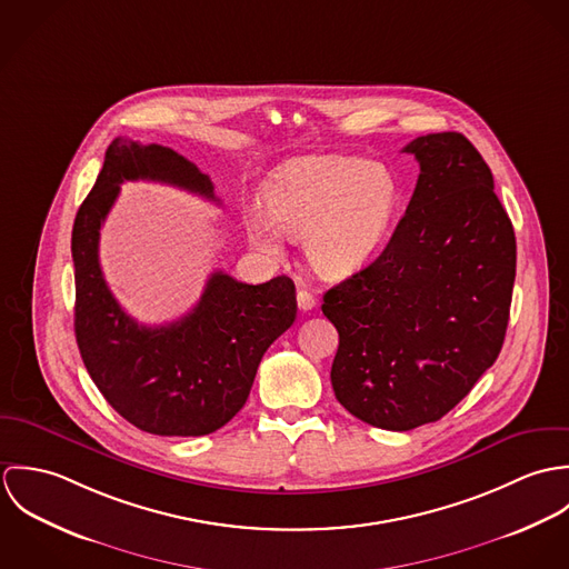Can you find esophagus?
<instances>
[{"instance_id": "1", "label": "esophagus", "mask_w": 569, "mask_h": 569, "mask_svg": "<svg viewBox=\"0 0 569 569\" xmlns=\"http://www.w3.org/2000/svg\"><path fill=\"white\" fill-rule=\"evenodd\" d=\"M296 300H298V309L300 311H311L316 307V296L311 291H307V289H298Z\"/></svg>"}]
</instances>
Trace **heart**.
Here are the masks:
<instances>
[{
    "instance_id": "obj_1",
    "label": "heart",
    "mask_w": 569,
    "mask_h": 569,
    "mask_svg": "<svg viewBox=\"0 0 569 569\" xmlns=\"http://www.w3.org/2000/svg\"><path fill=\"white\" fill-rule=\"evenodd\" d=\"M401 188L390 168L361 158L322 156L280 166L262 190L264 212L244 217L247 239L280 253V234L305 241L311 267L341 278L363 267L395 221Z\"/></svg>"
}]
</instances>
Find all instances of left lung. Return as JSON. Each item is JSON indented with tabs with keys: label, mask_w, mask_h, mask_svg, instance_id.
I'll return each mask as SVG.
<instances>
[{
	"label": "left lung",
	"mask_w": 569,
	"mask_h": 569,
	"mask_svg": "<svg viewBox=\"0 0 569 569\" xmlns=\"http://www.w3.org/2000/svg\"><path fill=\"white\" fill-rule=\"evenodd\" d=\"M403 151L420 163L403 219L322 305L339 332L337 401L392 431L440 420L495 363L517 267L512 223L478 149L445 131Z\"/></svg>",
	"instance_id": "left-lung-1"
}]
</instances>
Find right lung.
I'll return each mask as SVG.
<instances>
[{
	"label": "right lung",
	"mask_w": 569,
	"mask_h": 569,
	"mask_svg": "<svg viewBox=\"0 0 569 569\" xmlns=\"http://www.w3.org/2000/svg\"><path fill=\"white\" fill-rule=\"evenodd\" d=\"M129 179L219 201L210 177L177 151L127 138L109 144L72 230L82 363L107 403L138 429L206 436L241 411L262 355L296 320V287L287 276L244 284L214 271L188 316L172 325H138L111 296L98 260L100 228Z\"/></svg>",
	"instance_id": "right-lung-1"
}]
</instances>
